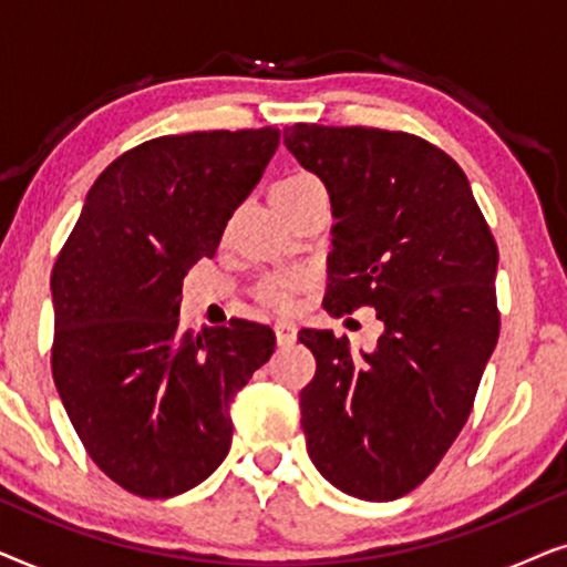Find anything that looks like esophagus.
Listing matches in <instances>:
<instances>
[{"instance_id": "obj_1", "label": "esophagus", "mask_w": 567, "mask_h": 567, "mask_svg": "<svg viewBox=\"0 0 567 567\" xmlns=\"http://www.w3.org/2000/svg\"><path fill=\"white\" fill-rule=\"evenodd\" d=\"M276 343L278 346H291L297 340V328L291 322H278L276 324Z\"/></svg>"}]
</instances>
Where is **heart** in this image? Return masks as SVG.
I'll return each instance as SVG.
<instances>
[{"instance_id": "obj_1", "label": "heart", "mask_w": 567, "mask_h": 567, "mask_svg": "<svg viewBox=\"0 0 567 567\" xmlns=\"http://www.w3.org/2000/svg\"><path fill=\"white\" fill-rule=\"evenodd\" d=\"M320 188L322 185L317 177L307 175V173H291V175H286L284 181L276 183L274 204L276 206L289 204V200H297L301 196H307V193L320 190ZM305 284H307L305 276H299V274L266 276L258 286H255V299H258L262 307L284 312V309H289L293 305V299H297V293L305 289Z\"/></svg>"}]
</instances>
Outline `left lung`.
Masks as SVG:
<instances>
[{
    "instance_id": "left-lung-1",
    "label": "left lung",
    "mask_w": 567,
    "mask_h": 567,
    "mask_svg": "<svg viewBox=\"0 0 567 567\" xmlns=\"http://www.w3.org/2000/svg\"><path fill=\"white\" fill-rule=\"evenodd\" d=\"M284 144L336 216L324 309L384 322L361 359L332 330L299 332L317 361L299 394L309 460L353 498H402L460 436L498 343V247L467 175L421 136L293 123Z\"/></svg>"
}]
</instances>
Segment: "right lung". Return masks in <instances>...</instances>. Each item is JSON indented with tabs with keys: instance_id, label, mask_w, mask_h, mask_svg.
Returning a JSON list of instances; mask_svg holds the SVG:
<instances>
[{
	"instance_id": "right-lung-1",
	"label": "right lung",
	"mask_w": 567,
	"mask_h": 567,
	"mask_svg": "<svg viewBox=\"0 0 567 567\" xmlns=\"http://www.w3.org/2000/svg\"><path fill=\"white\" fill-rule=\"evenodd\" d=\"M274 126L159 136L111 162L51 274V369L92 462L123 491L173 498L231 444L229 405L276 348L247 320L181 330L183 278L278 150Z\"/></svg>"
}]
</instances>
